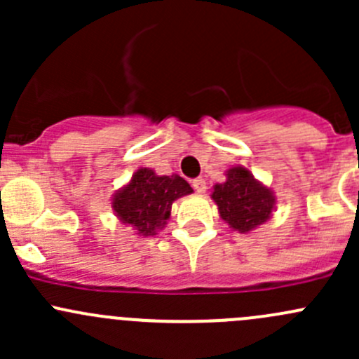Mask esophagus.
I'll use <instances>...</instances> for the list:
<instances>
[{
	"label": "esophagus",
	"instance_id": "34e87169",
	"mask_svg": "<svg viewBox=\"0 0 359 359\" xmlns=\"http://www.w3.org/2000/svg\"><path fill=\"white\" fill-rule=\"evenodd\" d=\"M193 187H194V191H196V193H200V194H203L206 191V182H205V179H201V177H198V179H194L193 180Z\"/></svg>",
	"mask_w": 359,
	"mask_h": 359
}]
</instances>
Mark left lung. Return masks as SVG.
I'll return each instance as SVG.
<instances>
[{
	"instance_id": "obj_1",
	"label": "left lung",
	"mask_w": 359,
	"mask_h": 359,
	"mask_svg": "<svg viewBox=\"0 0 359 359\" xmlns=\"http://www.w3.org/2000/svg\"><path fill=\"white\" fill-rule=\"evenodd\" d=\"M226 177V182L213 186L212 200L231 229L245 234L271 219L276 196L269 187L241 165L227 170Z\"/></svg>"
}]
</instances>
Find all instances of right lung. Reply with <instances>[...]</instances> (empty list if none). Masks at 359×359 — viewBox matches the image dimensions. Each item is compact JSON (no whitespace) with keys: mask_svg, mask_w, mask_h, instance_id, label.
<instances>
[{"mask_svg":"<svg viewBox=\"0 0 359 359\" xmlns=\"http://www.w3.org/2000/svg\"><path fill=\"white\" fill-rule=\"evenodd\" d=\"M193 193V187L179 177L156 175L151 168H139L130 182L112 194L114 215L139 236H154L166 226L173 201Z\"/></svg>","mask_w":359,"mask_h":359,"instance_id":"add662e5","label":"right lung"}]
</instances>
